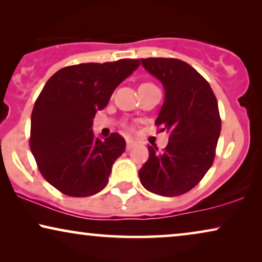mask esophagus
<instances>
[{
  "instance_id": "1",
  "label": "esophagus",
  "mask_w": 262,
  "mask_h": 262,
  "mask_svg": "<svg viewBox=\"0 0 262 262\" xmlns=\"http://www.w3.org/2000/svg\"><path fill=\"white\" fill-rule=\"evenodd\" d=\"M136 144H137V143H136L134 139H127V141H126V149L131 150Z\"/></svg>"
}]
</instances>
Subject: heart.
Wrapping results in <instances>:
<instances>
[{"instance_id":"obj_1","label":"heart","mask_w":262,"mask_h":262,"mask_svg":"<svg viewBox=\"0 0 262 262\" xmlns=\"http://www.w3.org/2000/svg\"><path fill=\"white\" fill-rule=\"evenodd\" d=\"M143 84H152V83H143ZM142 85V84H141Z\"/></svg>"}]
</instances>
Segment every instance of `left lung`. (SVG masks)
<instances>
[{"instance_id":"left-lung-1","label":"left lung","mask_w":262,"mask_h":262,"mask_svg":"<svg viewBox=\"0 0 262 262\" xmlns=\"http://www.w3.org/2000/svg\"><path fill=\"white\" fill-rule=\"evenodd\" d=\"M142 66L163 84L164 102L155 124L169 132V142L162 151L148 146L139 179L155 194H184L213 163L222 125L217 99L209 82L180 59L142 58Z\"/></svg>"}]
</instances>
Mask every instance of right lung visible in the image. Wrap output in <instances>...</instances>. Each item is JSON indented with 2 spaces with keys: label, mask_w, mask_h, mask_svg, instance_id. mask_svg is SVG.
Instances as JSON below:
<instances>
[{
  "label": "right lung",
  "mask_w": 262,
  "mask_h": 262,
  "mask_svg": "<svg viewBox=\"0 0 262 262\" xmlns=\"http://www.w3.org/2000/svg\"><path fill=\"white\" fill-rule=\"evenodd\" d=\"M139 59L66 67L46 82L31 117L30 146L46 181L64 194L89 196L108 182L126 142L118 134L95 138L93 119Z\"/></svg>",
  "instance_id": "1"
}]
</instances>
